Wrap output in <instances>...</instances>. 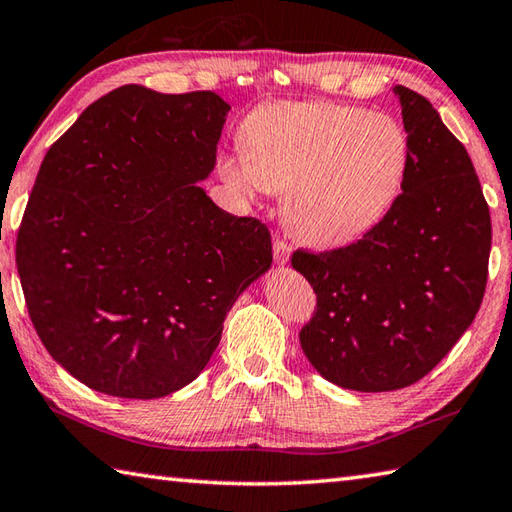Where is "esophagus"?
<instances>
[{
	"label": "esophagus",
	"mask_w": 512,
	"mask_h": 512,
	"mask_svg": "<svg viewBox=\"0 0 512 512\" xmlns=\"http://www.w3.org/2000/svg\"><path fill=\"white\" fill-rule=\"evenodd\" d=\"M273 255H275L277 264H286L288 257H291V246H288L284 239H275L273 241Z\"/></svg>",
	"instance_id": "34e87169"
}]
</instances>
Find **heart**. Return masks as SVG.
<instances>
[{"label":"heart","mask_w":512,"mask_h":512,"mask_svg":"<svg viewBox=\"0 0 512 512\" xmlns=\"http://www.w3.org/2000/svg\"><path fill=\"white\" fill-rule=\"evenodd\" d=\"M244 147L221 159L232 188L286 192L284 217L311 246L360 239L392 208L410 141L396 118L336 102H275L241 127Z\"/></svg>","instance_id":"b5f03b06"}]
</instances>
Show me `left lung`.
I'll return each mask as SVG.
<instances>
[{
    "instance_id": "8db88e82",
    "label": "left lung",
    "mask_w": 512,
    "mask_h": 512,
    "mask_svg": "<svg viewBox=\"0 0 512 512\" xmlns=\"http://www.w3.org/2000/svg\"><path fill=\"white\" fill-rule=\"evenodd\" d=\"M394 94L410 141L403 192L362 239L291 257L318 302L300 331L304 356L356 392L430 374L475 320L488 282L492 226L475 165L430 100L403 85Z\"/></svg>"
}]
</instances>
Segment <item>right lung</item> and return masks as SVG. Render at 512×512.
<instances>
[{
    "label": "right lung",
    "instance_id": "add662e5",
    "mask_svg": "<svg viewBox=\"0 0 512 512\" xmlns=\"http://www.w3.org/2000/svg\"><path fill=\"white\" fill-rule=\"evenodd\" d=\"M230 105L125 85L82 111L37 172L15 262L42 345L80 383L161 398L197 378L271 232L212 203Z\"/></svg>",
    "mask_w": 512,
    "mask_h": 512
}]
</instances>
